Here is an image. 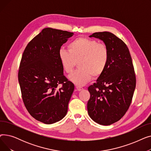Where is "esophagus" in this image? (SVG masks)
Here are the masks:
<instances>
[{"label": "esophagus", "mask_w": 151, "mask_h": 151, "mask_svg": "<svg viewBox=\"0 0 151 151\" xmlns=\"http://www.w3.org/2000/svg\"><path fill=\"white\" fill-rule=\"evenodd\" d=\"M76 88L77 91H81L83 89V88H81V87H80V86H76Z\"/></svg>", "instance_id": "34e87169"}]
</instances>
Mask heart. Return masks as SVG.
Wrapping results in <instances>:
<instances>
[{"instance_id":"b5f03b06","label":"heart","mask_w":151,"mask_h":151,"mask_svg":"<svg viewBox=\"0 0 151 151\" xmlns=\"http://www.w3.org/2000/svg\"><path fill=\"white\" fill-rule=\"evenodd\" d=\"M59 58L63 69L70 73L78 62L79 68L71 73L70 81L78 86L88 83L92 76L97 77L105 70L109 60L107 46L92 39L80 37L68 45V50L61 48Z\"/></svg>"}]
</instances>
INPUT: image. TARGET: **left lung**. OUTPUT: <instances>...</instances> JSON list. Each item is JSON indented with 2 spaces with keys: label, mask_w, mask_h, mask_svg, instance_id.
<instances>
[{
  "label": "left lung",
  "mask_w": 151,
  "mask_h": 151,
  "mask_svg": "<svg viewBox=\"0 0 151 151\" xmlns=\"http://www.w3.org/2000/svg\"><path fill=\"white\" fill-rule=\"evenodd\" d=\"M89 37L104 42L109 60L96 83L88 88V112L94 122L109 125L120 120L128 110L136 87L135 74L130 51L122 40L109 32H96Z\"/></svg>",
  "instance_id": "obj_1"
}]
</instances>
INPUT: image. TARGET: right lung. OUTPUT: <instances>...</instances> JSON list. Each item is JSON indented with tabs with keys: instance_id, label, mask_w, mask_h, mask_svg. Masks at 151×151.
<instances>
[{
	"instance_id": "obj_1",
	"label": "right lung",
	"mask_w": 151,
	"mask_h": 151,
	"mask_svg": "<svg viewBox=\"0 0 151 151\" xmlns=\"http://www.w3.org/2000/svg\"><path fill=\"white\" fill-rule=\"evenodd\" d=\"M73 35L45 28L28 43L22 54L18 81L24 104L32 116L46 124L60 121L67 113L75 86L63 75L59 51Z\"/></svg>"
}]
</instances>
